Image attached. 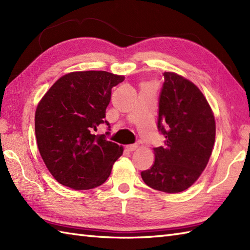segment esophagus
<instances>
[{
    "instance_id": "34e87169",
    "label": "esophagus",
    "mask_w": 250,
    "mask_h": 250,
    "mask_svg": "<svg viewBox=\"0 0 250 250\" xmlns=\"http://www.w3.org/2000/svg\"><path fill=\"white\" fill-rule=\"evenodd\" d=\"M137 146L136 144H132V145H126L125 146V149L128 150V151H134V150H136L137 149Z\"/></svg>"
}]
</instances>
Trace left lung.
Listing matches in <instances>:
<instances>
[{"instance_id":"1","label":"left lung","mask_w":250,"mask_h":250,"mask_svg":"<svg viewBox=\"0 0 250 250\" xmlns=\"http://www.w3.org/2000/svg\"><path fill=\"white\" fill-rule=\"evenodd\" d=\"M159 98L158 129L166 142L153 148L155 162L141 176L150 188L178 193L204 171L214 148L216 122L204 94L174 72H166Z\"/></svg>"}]
</instances>
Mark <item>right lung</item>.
Returning <instances> with one entry per match:
<instances>
[{
  "instance_id": "1",
  "label": "right lung",
  "mask_w": 250,
  "mask_h": 250,
  "mask_svg": "<svg viewBox=\"0 0 250 250\" xmlns=\"http://www.w3.org/2000/svg\"><path fill=\"white\" fill-rule=\"evenodd\" d=\"M125 76L105 71L72 72L60 77L35 110L41 157L58 183L74 190L102 185L124 147L94 134L104 120L111 88Z\"/></svg>"
}]
</instances>
